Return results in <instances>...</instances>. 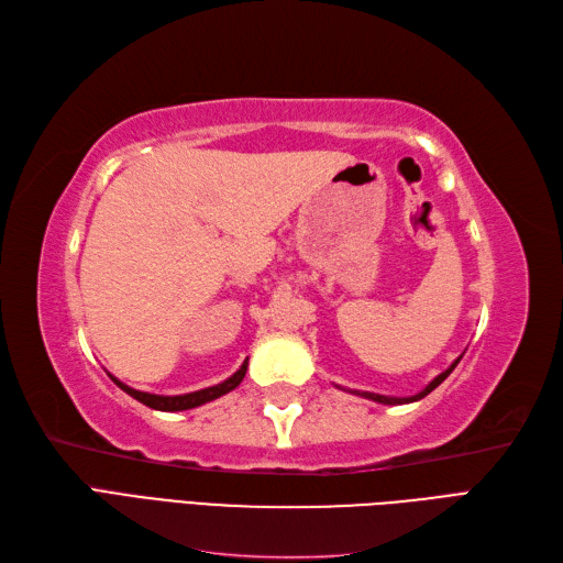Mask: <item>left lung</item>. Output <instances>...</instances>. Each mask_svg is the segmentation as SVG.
Returning <instances> with one entry per match:
<instances>
[{"instance_id": "obj_1", "label": "left lung", "mask_w": 563, "mask_h": 563, "mask_svg": "<svg viewBox=\"0 0 563 563\" xmlns=\"http://www.w3.org/2000/svg\"><path fill=\"white\" fill-rule=\"evenodd\" d=\"M463 360V356H457V360L444 371V373H439V376L424 387L422 391H418V395H413V397H385V395H373V391H356L354 389V395H360V397H366V399H371V401H378V404H411V401H418V399H422V397H428L430 391L434 389V387H439L441 383H444L449 376H451V371L457 366V362Z\"/></svg>"}]
</instances>
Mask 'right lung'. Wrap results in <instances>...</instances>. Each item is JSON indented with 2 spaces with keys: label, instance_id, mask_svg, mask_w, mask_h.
<instances>
[{
  "label": "right lung",
  "instance_id": "1",
  "mask_svg": "<svg viewBox=\"0 0 563 563\" xmlns=\"http://www.w3.org/2000/svg\"><path fill=\"white\" fill-rule=\"evenodd\" d=\"M246 368H249V360H244V364L240 366V371L232 373V376L223 383H218L213 387H207V389H197V391H190V395H176V397H164V395H150V391H141V389H133L129 385H124L122 380H117L114 376H108L114 380L117 387H122L129 397L139 399L141 404L155 408V411H187V408H197L201 404L207 401H213L218 397L228 395V391H232L236 385H240L246 376Z\"/></svg>",
  "mask_w": 563,
  "mask_h": 563
}]
</instances>
